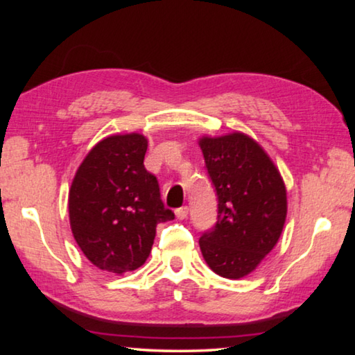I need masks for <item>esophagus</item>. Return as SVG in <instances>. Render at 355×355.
I'll return each mask as SVG.
<instances>
[{
    "label": "esophagus",
    "instance_id": "1",
    "mask_svg": "<svg viewBox=\"0 0 355 355\" xmlns=\"http://www.w3.org/2000/svg\"><path fill=\"white\" fill-rule=\"evenodd\" d=\"M188 213H189V208L188 207H180V208L175 209V214H177V218L180 220H183V219L188 218Z\"/></svg>",
    "mask_w": 355,
    "mask_h": 355
}]
</instances>
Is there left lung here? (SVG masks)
Returning a JSON list of instances; mask_svg holds the SVG:
<instances>
[{
  "instance_id": "1",
  "label": "left lung",
  "mask_w": 355,
  "mask_h": 355,
  "mask_svg": "<svg viewBox=\"0 0 355 355\" xmlns=\"http://www.w3.org/2000/svg\"><path fill=\"white\" fill-rule=\"evenodd\" d=\"M200 148L218 196V220L199 239L216 274L241 279L277 244L286 218L284 180L269 156L243 133L203 137Z\"/></svg>"
}]
</instances>
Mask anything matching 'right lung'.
<instances>
[{"instance_id": "add662e5", "label": "right lung", "mask_w": 355, "mask_h": 355, "mask_svg": "<svg viewBox=\"0 0 355 355\" xmlns=\"http://www.w3.org/2000/svg\"><path fill=\"white\" fill-rule=\"evenodd\" d=\"M147 139L117 135L84 158L69 192L71 233L87 260L107 272L135 271L152 250L156 225L175 218L144 167Z\"/></svg>"}]
</instances>
